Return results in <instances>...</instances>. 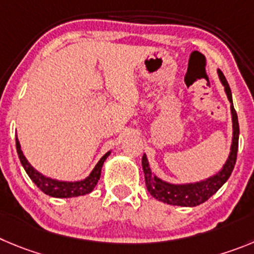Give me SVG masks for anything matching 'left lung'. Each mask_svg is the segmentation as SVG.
I'll use <instances>...</instances> for the list:
<instances>
[{
	"instance_id": "8db88e82",
	"label": "left lung",
	"mask_w": 254,
	"mask_h": 254,
	"mask_svg": "<svg viewBox=\"0 0 254 254\" xmlns=\"http://www.w3.org/2000/svg\"><path fill=\"white\" fill-rule=\"evenodd\" d=\"M220 82L223 84L224 91L227 94L229 103H231V113H232V123H233V138H232L231 153H229L228 159L223 168L219 170L215 175L208 178L205 181L196 182V183L189 184H172L168 182L162 181L160 178L154 175L149 167L148 158L144 154L141 159L144 175H145V184L149 193L155 199L163 203H167L170 205H181V207H195V205L202 204L205 200L210 198L213 194L218 191V189L223 186L228 178L231 177L233 168L236 165L237 151H238V139H239V125L238 116L233 106L232 100V91L227 82L226 76L220 70H218Z\"/></svg>"
}]
</instances>
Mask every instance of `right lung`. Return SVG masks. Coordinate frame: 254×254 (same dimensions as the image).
Listing matches in <instances>:
<instances>
[{"label":"right lung","mask_w":254,"mask_h":254,"mask_svg":"<svg viewBox=\"0 0 254 254\" xmlns=\"http://www.w3.org/2000/svg\"><path fill=\"white\" fill-rule=\"evenodd\" d=\"M16 149H17L18 158H20V162L22 164L23 169L26 170L27 175L30 177V179L36 184L40 188V190L44 191L45 194L50 196H55V198H72V196H79V195H85V194H89L90 191H92V189L96 187L99 179H100L101 174V168H103L104 162L106 160L109 155H110L111 151H108L105 155L101 158L98 162V164L95 165V168L92 169V172L90 173V175L87 178H85L84 181L79 182H63V181H56V179H52V178L45 177L41 173L37 172L30 163L27 162V159L23 155L22 150H21V145L18 139L16 138Z\"/></svg>","instance_id":"add662e5"}]
</instances>
